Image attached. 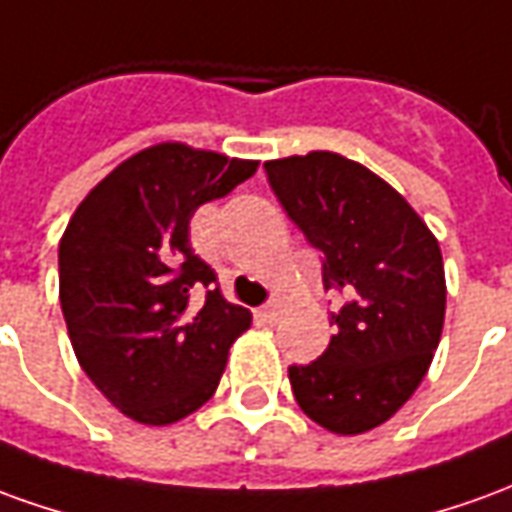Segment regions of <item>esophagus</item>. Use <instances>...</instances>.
Segmentation results:
<instances>
[{
	"mask_svg": "<svg viewBox=\"0 0 512 512\" xmlns=\"http://www.w3.org/2000/svg\"><path fill=\"white\" fill-rule=\"evenodd\" d=\"M280 310H282V299L277 296V299H268L266 305H263V310H260V316L266 318V321H277V318H280Z\"/></svg>",
	"mask_w": 512,
	"mask_h": 512,
	"instance_id": "obj_1",
	"label": "esophagus"
}]
</instances>
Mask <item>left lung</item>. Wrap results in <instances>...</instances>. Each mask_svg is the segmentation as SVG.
Returning a JSON list of instances; mask_svg holds the SVG:
<instances>
[{
	"label": "left lung",
	"mask_w": 512,
	"mask_h": 512,
	"mask_svg": "<svg viewBox=\"0 0 512 512\" xmlns=\"http://www.w3.org/2000/svg\"><path fill=\"white\" fill-rule=\"evenodd\" d=\"M263 169L288 219L321 252L324 291L343 296L324 355L288 366L293 396L324 430H374L413 396L441 341V246L416 210L355 160L310 152Z\"/></svg>",
	"instance_id": "8db88e82"
}]
</instances>
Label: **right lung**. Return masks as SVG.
<instances>
[{"label": "right lung", "mask_w": 512, "mask_h": 512, "mask_svg": "<svg viewBox=\"0 0 512 512\" xmlns=\"http://www.w3.org/2000/svg\"><path fill=\"white\" fill-rule=\"evenodd\" d=\"M257 163L157 144L82 199L60 241V307L74 355L121 413L163 427L205 405L227 352L252 324L191 246L196 207ZM206 291L195 305L194 292Z\"/></svg>", "instance_id": "obj_1"}]
</instances>
